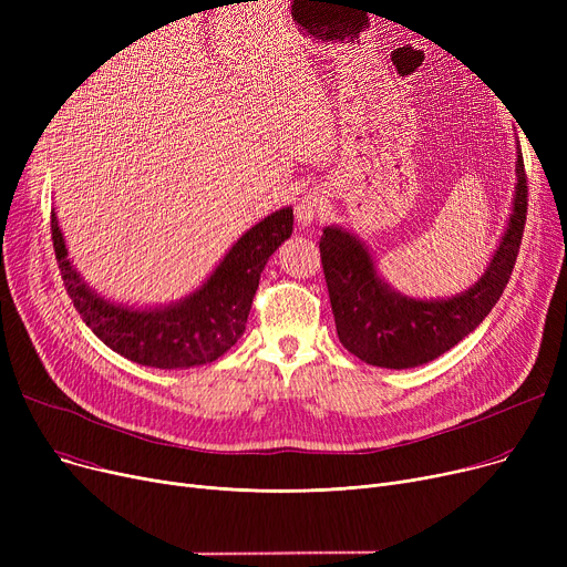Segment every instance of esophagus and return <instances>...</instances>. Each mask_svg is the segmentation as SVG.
I'll use <instances>...</instances> for the list:
<instances>
[{
	"mask_svg": "<svg viewBox=\"0 0 567 567\" xmlns=\"http://www.w3.org/2000/svg\"><path fill=\"white\" fill-rule=\"evenodd\" d=\"M323 212H326V199H323V195L317 193V190L306 193L299 202L293 204L296 220H299L301 225L315 223L319 216H323Z\"/></svg>",
	"mask_w": 567,
	"mask_h": 567,
	"instance_id": "esophagus-1",
	"label": "esophagus"
}]
</instances>
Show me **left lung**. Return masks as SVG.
<instances>
[{"label": "left lung", "mask_w": 567, "mask_h": 567, "mask_svg": "<svg viewBox=\"0 0 567 567\" xmlns=\"http://www.w3.org/2000/svg\"><path fill=\"white\" fill-rule=\"evenodd\" d=\"M528 206L524 156H517L515 206L485 276L449 301H413L383 285L368 250L338 227L319 241L338 338L361 361L404 370L434 361L478 326L501 299L519 255Z\"/></svg>", "instance_id": "1"}]
</instances>
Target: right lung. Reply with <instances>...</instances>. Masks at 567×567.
Instances as JSON below:
<instances>
[{"label": "right lung", "mask_w": 567, "mask_h": 567, "mask_svg": "<svg viewBox=\"0 0 567 567\" xmlns=\"http://www.w3.org/2000/svg\"><path fill=\"white\" fill-rule=\"evenodd\" d=\"M291 208L276 212L238 238L214 276L184 303L165 310H133L103 301L80 280L66 259L69 252L56 216H50L54 257L82 321L124 359L161 370L214 363L236 344L246 331L264 266L291 236Z\"/></svg>", "instance_id": "obj_1"}]
</instances>
